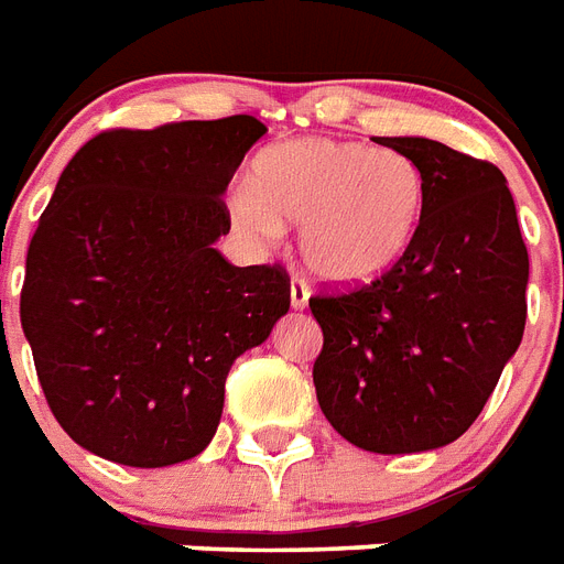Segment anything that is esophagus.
<instances>
[{
	"label": "esophagus",
	"instance_id": "1",
	"mask_svg": "<svg viewBox=\"0 0 564 564\" xmlns=\"http://www.w3.org/2000/svg\"><path fill=\"white\" fill-rule=\"evenodd\" d=\"M308 294L311 291L308 285H305V279H291V305H294V308H305V305H308Z\"/></svg>",
	"mask_w": 564,
	"mask_h": 564
}]
</instances>
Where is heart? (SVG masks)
<instances>
[{"mask_svg": "<svg viewBox=\"0 0 564 564\" xmlns=\"http://www.w3.org/2000/svg\"><path fill=\"white\" fill-rule=\"evenodd\" d=\"M425 212L427 177L413 156L319 137L264 148L247 192L229 197V218L256 241L300 227L305 268L337 288L387 276L416 241Z\"/></svg>", "mask_w": 564, "mask_h": 564, "instance_id": "1", "label": "heart"}]
</instances>
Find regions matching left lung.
Wrapping results in <instances>:
<instances>
[{
	"label": "left lung",
	"instance_id": "1",
	"mask_svg": "<svg viewBox=\"0 0 564 564\" xmlns=\"http://www.w3.org/2000/svg\"><path fill=\"white\" fill-rule=\"evenodd\" d=\"M376 142L425 171V220L387 276L311 296L323 328L314 387L364 452H431L466 434L516 355L530 259L498 165L434 139Z\"/></svg>",
	"mask_w": 564,
	"mask_h": 564
}]
</instances>
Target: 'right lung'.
Segmentation results:
<instances>
[{"mask_svg":"<svg viewBox=\"0 0 564 564\" xmlns=\"http://www.w3.org/2000/svg\"><path fill=\"white\" fill-rule=\"evenodd\" d=\"M253 116L112 128L63 169L20 294L22 332L61 427L104 460L160 468L218 431L232 360L291 308L282 264L236 268L229 180Z\"/></svg>","mask_w":564,"mask_h":564,"instance_id":"add662e5","label":"right lung"}]
</instances>
